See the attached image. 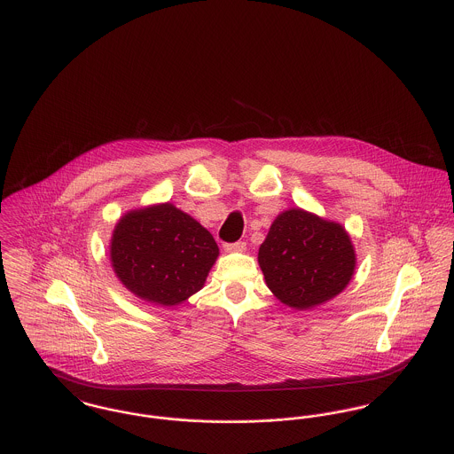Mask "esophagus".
I'll return each mask as SVG.
<instances>
[{"label":"esophagus","mask_w":454,"mask_h":454,"mask_svg":"<svg viewBox=\"0 0 454 454\" xmlns=\"http://www.w3.org/2000/svg\"><path fill=\"white\" fill-rule=\"evenodd\" d=\"M226 253H244L246 251V242H233V244H224Z\"/></svg>","instance_id":"obj_1"}]
</instances>
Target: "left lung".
<instances>
[{
  "label": "left lung",
  "mask_w": 454,
  "mask_h": 454,
  "mask_svg": "<svg viewBox=\"0 0 454 454\" xmlns=\"http://www.w3.org/2000/svg\"><path fill=\"white\" fill-rule=\"evenodd\" d=\"M258 263L282 303L307 310L344 291L355 275L356 254L342 224L289 208L273 221Z\"/></svg>",
  "instance_id": "1"
}]
</instances>
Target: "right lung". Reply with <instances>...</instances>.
I'll return each instance as SVG.
<instances>
[{"mask_svg":"<svg viewBox=\"0 0 454 454\" xmlns=\"http://www.w3.org/2000/svg\"><path fill=\"white\" fill-rule=\"evenodd\" d=\"M217 256L214 237L172 203L124 214L110 242L119 280L138 298L163 307L200 291Z\"/></svg>","mask_w":454,"mask_h":454,"instance_id":"add662e5","label":"right lung"}]
</instances>
